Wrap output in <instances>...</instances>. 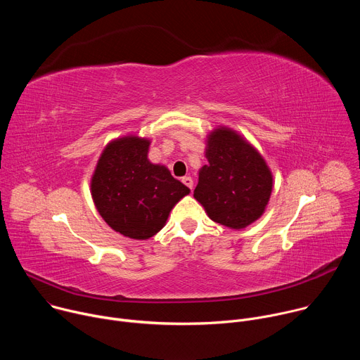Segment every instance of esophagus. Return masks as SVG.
<instances>
[{
	"label": "esophagus",
	"instance_id": "obj_1",
	"mask_svg": "<svg viewBox=\"0 0 360 360\" xmlns=\"http://www.w3.org/2000/svg\"><path fill=\"white\" fill-rule=\"evenodd\" d=\"M182 182H184L191 191L193 189V179H192L191 176H184V178H182Z\"/></svg>",
	"mask_w": 360,
	"mask_h": 360
}]
</instances>
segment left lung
Wrapping results in <instances>:
<instances>
[{
  "label": "left lung",
  "instance_id": "left-lung-1",
  "mask_svg": "<svg viewBox=\"0 0 360 360\" xmlns=\"http://www.w3.org/2000/svg\"><path fill=\"white\" fill-rule=\"evenodd\" d=\"M208 164L199 171L193 196L217 224L240 229L265 211L272 175L264 158L231 129L210 135Z\"/></svg>",
  "mask_w": 360,
  "mask_h": 360
}]
</instances>
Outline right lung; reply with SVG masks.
I'll return each instance as SVG.
<instances>
[{
  "label": "right lung",
  "instance_id": "1",
  "mask_svg": "<svg viewBox=\"0 0 360 360\" xmlns=\"http://www.w3.org/2000/svg\"><path fill=\"white\" fill-rule=\"evenodd\" d=\"M149 141L125 136L111 142L91 181L99 215L117 232L148 239L162 229L174 205L189 193L161 165L148 161Z\"/></svg>",
  "mask_w": 360,
  "mask_h": 360
}]
</instances>
